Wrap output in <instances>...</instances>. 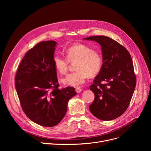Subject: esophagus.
<instances>
[{
	"label": "esophagus",
	"mask_w": 151,
	"mask_h": 151,
	"mask_svg": "<svg viewBox=\"0 0 151 151\" xmlns=\"http://www.w3.org/2000/svg\"><path fill=\"white\" fill-rule=\"evenodd\" d=\"M75 91H76V92L77 93H80V92L82 91V89L80 88H79V87H77V88H76Z\"/></svg>",
	"instance_id": "obj_1"
}]
</instances>
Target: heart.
Listing matches in <instances>:
<instances>
[{"mask_svg": "<svg viewBox=\"0 0 151 151\" xmlns=\"http://www.w3.org/2000/svg\"><path fill=\"white\" fill-rule=\"evenodd\" d=\"M67 58L60 54L53 57L54 65L60 74H65L69 68V63H75L77 71L68 74L61 79L63 84L71 87H78L82 85L88 76L97 75L102 66V58L100 54L84 44H76L66 50Z\"/></svg>", "mask_w": 151, "mask_h": 151, "instance_id": "b5f03b06", "label": "heart"}]
</instances>
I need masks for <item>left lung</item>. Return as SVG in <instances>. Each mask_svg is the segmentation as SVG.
Wrapping results in <instances>:
<instances>
[{
    "mask_svg": "<svg viewBox=\"0 0 151 151\" xmlns=\"http://www.w3.org/2000/svg\"><path fill=\"white\" fill-rule=\"evenodd\" d=\"M83 39L99 43L103 59L101 69L90 87L95 96L90 111L99 119L113 120L125 112L136 87L132 58L125 47L109 37Z\"/></svg>",
    "mask_w": 151,
    "mask_h": 151,
    "instance_id": "obj_1",
    "label": "left lung"
}]
</instances>
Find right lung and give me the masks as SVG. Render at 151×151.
Instances as JSON below:
<instances>
[{"label": "right lung", "mask_w": 151, "mask_h": 151, "mask_svg": "<svg viewBox=\"0 0 151 151\" xmlns=\"http://www.w3.org/2000/svg\"><path fill=\"white\" fill-rule=\"evenodd\" d=\"M56 45L54 40L38 43L21 60L15 78L24 112L33 122L48 127L63 119L69 100L76 94L73 87L58 89L53 62Z\"/></svg>", "instance_id": "obj_1"}]
</instances>
